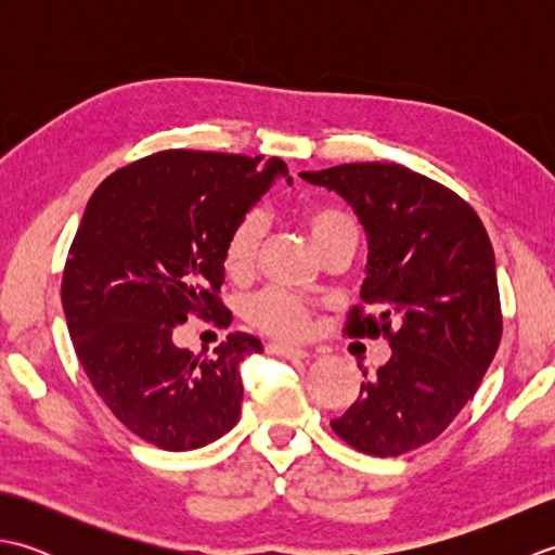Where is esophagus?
I'll list each match as a JSON object with an SVG mask.
<instances>
[{"instance_id": "34e87169", "label": "esophagus", "mask_w": 555, "mask_h": 555, "mask_svg": "<svg viewBox=\"0 0 555 555\" xmlns=\"http://www.w3.org/2000/svg\"><path fill=\"white\" fill-rule=\"evenodd\" d=\"M267 352H271V356H279V358H288V360H308L310 358L308 350L291 348L284 344H271V346H267Z\"/></svg>"}]
</instances>
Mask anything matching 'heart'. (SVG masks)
Here are the masks:
<instances>
[{
  "mask_svg": "<svg viewBox=\"0 0 555 555\" xmlns=\"http://www.w3.org/2000/svg\"><path fill=\"white\" fill-rule=\"evenodd\" d=\"M308 227L317 250L322 255L340 241H358V223L348 211L336 207H317L308 215ZM264 235V217L262 211H247L238 221L223 243V264L233 276L250 274L255 267L259 243ZM312 308L308 300L293 296L288 291L267 288L250 300V320L257 328L281 338H300L308 332Z\"/></svg>",
  "mask_w": 555,
  "mask_h": 555,
  "instance_id": "b5f03b06",
  "label": "heart"
}]
</instances>
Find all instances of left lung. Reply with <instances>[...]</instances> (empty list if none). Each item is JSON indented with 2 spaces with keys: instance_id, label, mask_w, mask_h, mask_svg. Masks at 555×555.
I'll use <instances>...</instances> for the list:
<instances>
[{
  "instance_id": "8db88e82",
  "label": "left lung",
  "mask_w": 555,
  "mask_h": 555,
  "mask_svg": "<svg viewBox=\"0 0 555 555\" xmlns=\"http://www.w3.org/2000/svg\"><path fill=\"white\" fill-rule=\"evenodd\" d=\"M334 191L367 233L362 305L346 336L379 338L391 358L332 429L362 453L396 457L434 441L496 356L503 332L496 259L477 211L451 188L400 164L302 171Z\"/></svg>"
}]
</instances>
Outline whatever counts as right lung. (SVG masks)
<instances>
[{"label": "right lung", "instance_id": "right-lung-1", "mask_svg": "<svg viewBox=\"0 0 555 555\" xmlns=\"http://www.w3.org/2000/svg\"><path fill=\"white\" fill-rule=\"evenodd\" d=\"M286 162L164 150L107 176L88 199L62 279L76 356L114 417L164 451H193L241 417V362L259 338L229 334L211 358L173 344L197 314L227 324L223 243Z\"/></svg>", "mask_w": 555, "mask_h": 555}]
</instances>
